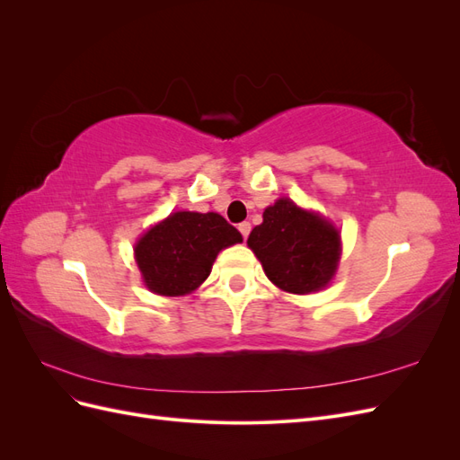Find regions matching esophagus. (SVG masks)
<instances>
[{
  "label": "esophagus",
  "instance_id": "obj_1",
  "mask_svg": "<svg viewBox=\"0 0 460 460\" xmlns=\"http://www.w3.org/2000/svg\"><path fill=\"white\" fill-rule=\"evenodd\" d=\"M238 230L242 232V235H243V238L247 240V235H249V232H252V225H249V222H247V220H243V222H240V225H238Z\"/></svg>",
  "mask_w": 460,
  "mask_h": 460
}]
</instances>
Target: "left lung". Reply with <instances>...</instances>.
Masks as SVG:
<instances>
[{
  "instance_id": "8db88e82",
  "label": "left lung",
  "mask_w": 460,
  "mask_h": 460,
  "mask_svg": "<svg viewBox=\"0 0 460 460\" xmlns=\"http://www.w3.org/2000/svg\"><path fill=\"white\" fill-rule=\"evenodd\" d=\"M247 245L269 280L289 294L303 296L324 288L340 261L338 230L289 199L264 208L262 225L249 234Z\"/></svg>"
}]
</instances>
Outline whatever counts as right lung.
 I'll return each instance as SVG.
<instances>
[{
  "mask_svg": "<svg viewBox=\"0 0 460 460\" xmlns=\"http://www.w3.org/2000/svg\"><path fill=\"white\" fill-rule=\"evenodd\" d=\"M240 242L242 234L220 215L180 211L146 232L136 261L153 294L176 297L199 288L220 249Z\"/></svg>",
  "mask_w": 460,
  "mask_h": 460,
  "instance_id": "right-lung-1",
  "label": "right lung"
}]
</instances>
